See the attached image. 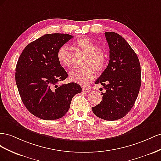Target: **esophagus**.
Returning a JSON list of instances; mask_svg holds the SVG:
<instances>
[{
	"mask_svg": "<svg viewBox=\"0 0 161 161\" xmlns=\"http://www.w3.org/2000/svg\"><path fill=\"white\" fill-rule=\"evenodd\" d=\"M82 91H83L84 92L88 93L91 91V90L90 88H82Z\"/></svg>",
	"mask_w": 161,
	"mask_h": 161,
	"instance_id": "34e87169",
	"label": "esophagus"
}]
</instances>
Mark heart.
I'll list each match as a JSON object with an SVG mask.
<instances>
[{
  "label": "heart",
  "instance_id": "1",
  "mask_svg": "<svg viewBox=\"0 0 161 161\" xmlns=\"http://www.w3.org/2000/svg\"><path fill=\"white\" fill-rule=\"evenodd\" d=\"M74 46L76 49L81 50L86 54L82 62V66L84 67L72 70L69 73V78L72 82L81 86H86L94 79V69L97 71L103 69L107 58L98 46L89 38H79L75 42ZM71 57V50L67 46L63 45L58 49L57 52V61L62 67H70Z\"/></svg>",
  "mask_w": 161,
  "mask_h": 161
}]
</instances>
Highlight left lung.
<instances>
[{
    "label": "left lung",
    "mask_w": 161,
    "mask_h": 161,
    "mask_svg": "<svg viewBox=\"0 0 161 161\" xmlns=\"http://www.w3.org/2000/svg\"><path fill=\"white\" fill-rule=\"evenodd\" d=\"M104 34L110 60L95 84L104 86L106 92L92 109L98 117L114 121L125 117L134 105L141 86V67L137 54L122 36L111 31Z\"/></svg>",
    "instance_id": "1"
}]
</instances>
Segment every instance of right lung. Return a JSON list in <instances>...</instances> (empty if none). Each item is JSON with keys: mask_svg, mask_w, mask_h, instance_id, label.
Masks as SVG:
<instances>
[{"mask_svg": "<svg viewBox=\"0 0 161 161\" xmlns=\"http://www.w3.org/2000/svg\"><path fill=\"white\" fill-rule=\"evenodd\" d=\"M72 38L67 34H45L27 44L18 59L15 81L22 102L41 119L65 116L73 96L81 92L74 82L58 85L68 75L57 61V52Z\"/></svg>", "mask_w": 161, "mask_h": 161, "instance_id": "obj_1", "label": "right lung"}]
</instances>
